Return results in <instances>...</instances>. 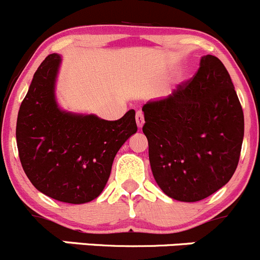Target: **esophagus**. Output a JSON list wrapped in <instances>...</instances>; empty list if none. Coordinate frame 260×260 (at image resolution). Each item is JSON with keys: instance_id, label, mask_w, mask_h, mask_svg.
<instances>
[{"instance_id": "esophagus-1", "label": "esophagus", "mask_w": 260, "mask_h": 260, "mask_svg": "<svg viewBox=\"0 0 260 260\" xmlns=\"http://www.w3.org/2000/svg\"><path fill=\"white\" fill-rule=\"evenodd\" d=\"M135 121H137L138 128H142L144 125V115H143L142 111H138L137 115H135Z\"/></svg>"}]
</instances>
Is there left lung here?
<instances>
[{
	"label": "left lung",
	"mask_w": 260,
	"mask_h": 260,
	"mask_svg": "<svg viewBox=\"0 0 260 260\" xmlns=\"http://www.w3.org/2000/svg\"><path fill=\"white\" fill-rule=\"evenodd\" d=\"M155 182L167 197L199 202L230 181L244 139V113L230 74L212 54L186 85L143 106Z\"/></svg>",
	"instance_id": "obj_1"
}]
</instances>
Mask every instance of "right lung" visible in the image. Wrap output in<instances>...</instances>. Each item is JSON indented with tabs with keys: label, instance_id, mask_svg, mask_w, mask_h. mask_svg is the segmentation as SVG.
Wrapping results in <instances>:
<instances>
[{
	"label": "right lung",
	"instance_id": "obj_1",
	"mask_svg": "<svg viewBox=\"0 0 260 260\" xmlns=\"http://www.w3.org/2000/svg\"><path fill=\"white\" fill-rule=\"evenodd\" d=\"M62 57L47 56L19 110L16 143L21 166L37 190L52 199L84 204L100 197L123 143L138 130L135 111L116 121L70 112L58 105Z\"/></svg>",
	"mask_w": 260,
	"mask_h": 260
}]
</instances>
